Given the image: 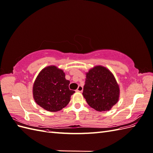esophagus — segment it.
Here are the masks:
<instances>
[{
	"mask_svg": "<svg viewBox=\"0 0 153 153\" xmlns=\"http://www.w3.org/2000/svg\"><path fill=\"white\" fill-rule=\"evenodd\" d=\"M77 92H82L83 91V87L81 85H79L77 89H76Z\"/></svg>",
	"mask_w": 153,
	"mask_h": 153,
	"instance_id": "esophagus-1",
	"label": "esophagus"
}]
</instances>
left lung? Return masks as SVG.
I'll use <instances>...</instances> for the list:
<instances>
[{
  "instance_id": "left-lung-1",
  "label": "left lung",
  "mask_w": 153,
  "mask_h": 153,
  "mask_svg": "<svg viewBox=\"0 0 153 153\" xmlns=\"http://www.w3.org/2000/svg\"><path fill=\"white\" fill-rule=\"evenodd\" d=\"M119 93L117 82L107 68L96 66L86 73L82 94L91 108L99 112L110 110L117 103Z\"/></svg>"
}]
</instances>
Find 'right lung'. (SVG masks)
<instances>
[{
	"instance_id": "1",
	"label": "right lung",
	"mask_w": 153,
	"mask_h": 153,
	"mask_svg": "<svg viewBox=\"0 0 153 153\" xmlns=\"http://www.w3.org/2000/svg\"><path fill=\"white\" fill-rule=\"evenodd\" d=\"M70 82L65 73L55 66H49L40 71L33 85V98L36 103L49 112L62 110L70 101L75 91L69 89Z\"/></svg>"
}]
</instances>
